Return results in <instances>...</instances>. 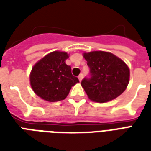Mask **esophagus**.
<instances>
[{
	"label": "esophagus",
	"mask_w": 151,
	"mask_h": 151,
	"mask_svg": "<svg viewBox=\"0 0 151 151\" xmlns=\"http://www.w3.org/2000/svg\"><path fill=\"white\" fill-rule=\"evenodd\" d=\"M82 78H83V74H82V73H81V74L78 76V79H79V81H80V82L82 81Z\"/></svg>",
	"instance_id": "obj_1"
}]
</instances>
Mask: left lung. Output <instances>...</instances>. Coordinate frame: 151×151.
Returning <instances> with one entry per match:
<instances>
[{
    "instance_id": "left-lung-1",
    "label": "left lung",
    "mask_w": 151,
    "mask_h": 151,
    "mask_svg": "<svg viewBox=\"0 0 151 151\" xmlns=\"http://www.w3.org/2000/svg\"><path fill=\"white\" fill-rule=\"evenodd\" d=\"M84 58L90 68V77L82 79L81 84L90 99L105 103L124 91L129 69L122 60L103 51L84 53Z\"/></svg>"
}]
</instances>
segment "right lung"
Segmentation results:
<instances>
[{"mask_svg": "<svg viewBox=\"0 0 151 151\" xmlns=\"http://www.w3.org/2000/svg\"><path fill=\"white\" fill-rule=\"evenodd\" d=\"M69 55L64 52H52L38 61L32 68L30 82L34 92L44 100L57 102L69 95L73 86L79 82L65 64Z\"/></svg>", "mask_w": 151, "mask_h": 151, "instance_id": "add662e5", "label": "right lung"}]
</instances>
